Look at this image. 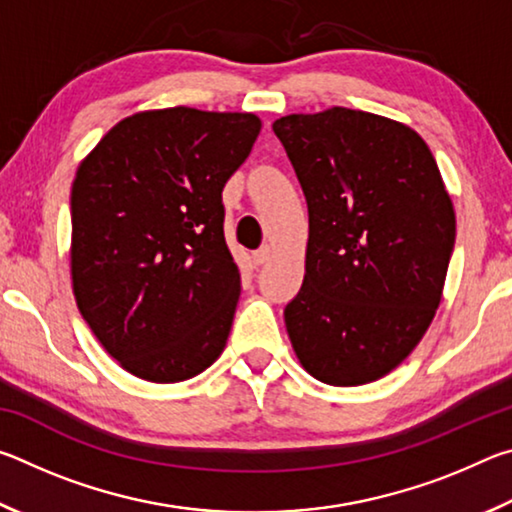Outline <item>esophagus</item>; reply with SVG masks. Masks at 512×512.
Listing matches in <instances>:
<instances>
[{"label": "esophagus", "mask_w": 512, "mask_h": 512, "mask_svg": "<svg viewBox=\"0 0 512 512\" xmlns=\"http://www.w3.org/2000/svg\"><path fill=\"white\" fill-rule=\"evenodd\" d=\"M271 255H273V248L271 246H264V248H259L257 253H253V262L257 266H262V264L268 262V259H271Z\"/></svg>", "instance_id": "esophagus-1"}]
</instances>
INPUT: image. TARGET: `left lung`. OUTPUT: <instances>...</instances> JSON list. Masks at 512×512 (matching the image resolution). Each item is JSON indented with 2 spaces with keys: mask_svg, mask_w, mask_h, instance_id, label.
<instances>
[{
  "mask_svg": "<svg viewBox=\"0 0 512 512\" xmlns=\"http://www.w3.org/2000/svg\"><path fill=\"white\" fill-rule=\"evenodd\" d=\"M309 210L305 280L284 309L293 352L332 386L377 381L443 300L456 212L427 142L350 108L273 121Z\"/></svg>",
  "mask_w": 512,
  "mask_h": 512,
  "instance_id": "obj_1",
  "label": "left lung"
}]
</instances>
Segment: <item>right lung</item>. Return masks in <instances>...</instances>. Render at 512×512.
Returning a JSON list of instances; mask_svg holds the SVG:
<instances>
[{
  "label": "right lung",
  "mask_w": 512,
  "mask_h": 512,
  "mask_svg": "<svg viewBox=\"0 0 512 512\" xmlns=\"http://www.w3.org/2000/svg\"><path fill=\"white\" fill-rule=\"evenodd\" d=\"M259 131L253 112L144 110L112 126L76 169V307L131 375L176 384L221 357L241 293L221 192Z\"/></svg>",
  "instance_id": "1"
}]
</instances>
